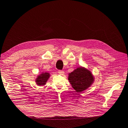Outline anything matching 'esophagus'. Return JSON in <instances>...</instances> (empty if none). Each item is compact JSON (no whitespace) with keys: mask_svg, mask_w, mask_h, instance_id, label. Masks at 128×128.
I'll list each match as a JSON object with an SVG mask.
<instances>
[{"mask_svg":"<svg viewBox=\"0 0 128 128\" xmlns=\"http://www.w3.org/2000/svg\"><path fill=\"white\" fill-rule=\"evenodd\" d=\"M58 73L60 75H63L64 74V72L63 70H58Z\"/></svg>","mask_w":128,"mask_h":128,"instance_id":"1","label":"esophagus"}]
</instances>
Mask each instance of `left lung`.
<instances>
[{"instance_id": "left-lung-1", "label": "left lung", "mask_w": 128, "mask_h": 128, "mask_svg": "<svg viewBox=\"0 0 128 128\" xmlns=\"http://www.w3.org/2000/svg\"><path fill=\"white\" fill-rule=\"evenodd\" d=\"M68 80L76 92H82L91 86L94 77L90 71L80 67L69 74Z\"/></svg>"}]
</instances>
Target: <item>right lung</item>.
I'll return each instance as SVG.
<instances>
[{"label":"right lung","mask_w":128,"mask_h":128,"mask_svg":"<svg viewBox=\"0 0 128 128\" xmlns=\"http://www.w3.org/2000/svg\"><path fill=\"white\" fill-rule=\"evenodd\" d=\"M50 74L48 72H42L37 76V78L36 80V82L38 86H44L47 82V80L49 78Z\"/></svg>","instance_id":"right-lung-1"}]
</instances>
